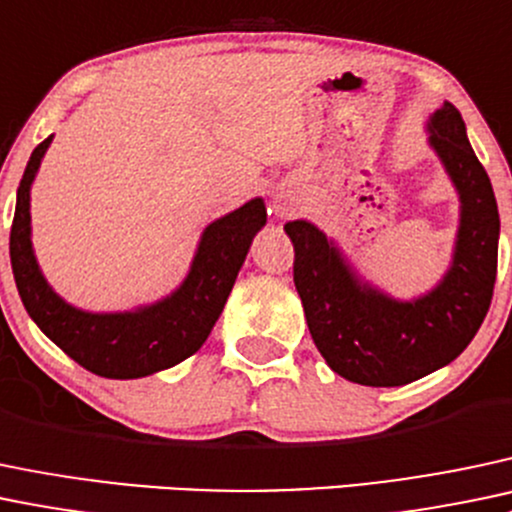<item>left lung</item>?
Returning <instances> with one entry per match:
<instances>
[{"mask_svg": "<svg viewBox=\"0 0 512 512\" xmlns=\"http://www.w3.org/2000/svg\"><path fill=\"white\" fill-rule=\"evenodd\" d=\"M427 142L459 193V228L444 277L414 299H395L353 267L324 230L289 220L294 284L328 368L351 383L400 387L459 358L488 314L498 270L500 218L491 179L473 154L461 112L444 102Z\"/></svg>", "mask_w": 512, "mask_h": 512, "instance_id": "obj_1", "label": "left lung"}]
</instances>
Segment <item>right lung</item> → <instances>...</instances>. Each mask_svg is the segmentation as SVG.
Instances as JSON below:
<instances>
[{"label": "right lung", "instance_id": "add662e5", "mask_svg": "<svg viewBox=\"0 0 512 512\" xmlns=\"http://www.w3.org/2000/svg\"><path fill=\"white\" fill-rule=\"evenodd\" d=\"M51 142L53 134L31 152L16 188L9 257L24 309L63 353L100 378L134 380L174 368L206 343L223 314L252 238L267 223L265 201L252 198L208 223L184 282L164 299L132 311H85L56 294L31 245V184Z\"/></svg>", "mask_w": 512, "mask_h": 512}]
</instances>
